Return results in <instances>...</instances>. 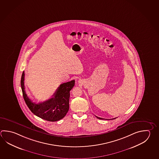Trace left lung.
Returning a JSON list of instances; mask_svg holds the SVG:
<instances>
[{
    "label": "left lung",
    "mask_w": 159,
    "mask_h": 159,
    "mask_svg": "<svg viewBox=\"0 0 159 159\" xmlns=\"http://www.w3.org/2000/svg\"><path fill=\"white\" fill-rule=\"evenodd\" d=\"M96 117H97L98 119H101V120H103V119H103V118H101V117H97V116H96ZM108 120H110V119H108Z\"/></svg>",
    "instance_id": "8db88e82"
}]
</instances>
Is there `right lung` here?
Returning a JSON list of instances; mask_svg holds the SVG:
<instances>
[{"label": "right lung", "instance_id": "1", "mask_svg": "<svg viewBox=\"0 0 159 159\" xmlns=\"http://www.w3.org/2000/svg\"><path fill=\"white\" fill-rule=\"evenodd\" d=\"M25 72H22L21 86L25 101L30 111L38 117L49 121H56L66 116L69 111L70 91L75 85V80L61 84L53 95V97L36 104L31 101L25 90Z\"/></svg>", "mask_w": 159, "mask_h": 159}]
</instances>
